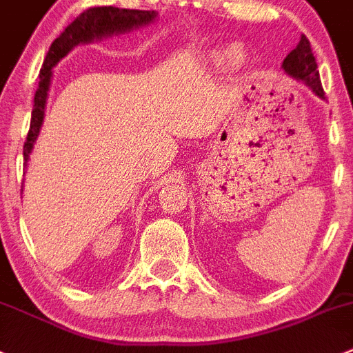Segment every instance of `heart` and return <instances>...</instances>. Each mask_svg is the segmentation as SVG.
<instances>
[{"label": "heart", "mask_w": 353, "mask_h": 353, "mask_svg": "<svg viewBox=\"0 0 353 353\" xmlns=\"http://www.w3.org/2000/svg\"><path fill=\"white\" fill-rule=\"evenodd\" d=\"M211 59L214 63L227 65L229 69H239L246 62V53L241 46H230V48L221 50V52H214Z\"/></svg>", "instance_id": "obj_1"}]
</instances>
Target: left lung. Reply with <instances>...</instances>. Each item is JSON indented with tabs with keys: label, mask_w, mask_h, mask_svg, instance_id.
<instances>
[{
	"label": "left lung",
	"mask_w": 353,
	"mask_h": 353,
	"mask_svg": "<svg viewBox=\"0 0 353 353\" xmlns=\"http://www.w3.org/2000/svg\"><path fill=\"white\" fill-rule=\"evenodd\" d=\"M283 67L284 70L290 74L291 78L300 79L305 85L310 86L312 92H314L315 95L321 97V99H325L324 88H322L321 78H319L317 62H315V57L314 53H312L310 41L307 39V36L301 34L300 43H298L296 48L284 59Z\"/></svg>",
	"instance_id": "8db88e82"
}]
</instances>
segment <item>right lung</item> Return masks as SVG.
Returning <instances> with one entry per match:
<instances>
[{
	"instance_id": "right-lung-1",
	"label": "right lung",
	"mask_w": 353,
	"mask_h": 353,
	"mask_svg": "<svg viewBox=\"0 0 353 353\" xmlns=\"http://www.w3.org/2000/svg\"><path fill=\"white\" fill-rule=\"evenodd\" d=\"M156 19V12L150 10H130L116 8V6H93L85 10L65 28V31L52 43L46 59L43 62L41 72H39V85L34 95V107H32L31 126H29L28 139L23 143V159H29L32 145L41 130L43 117H45V103L48 97L50 79H52V67L60 59L67 55L70 50L79 43H90L93 39L105 38V36L126 32L139 26L152 22Z\"/></svg>"
}]
</instances>
